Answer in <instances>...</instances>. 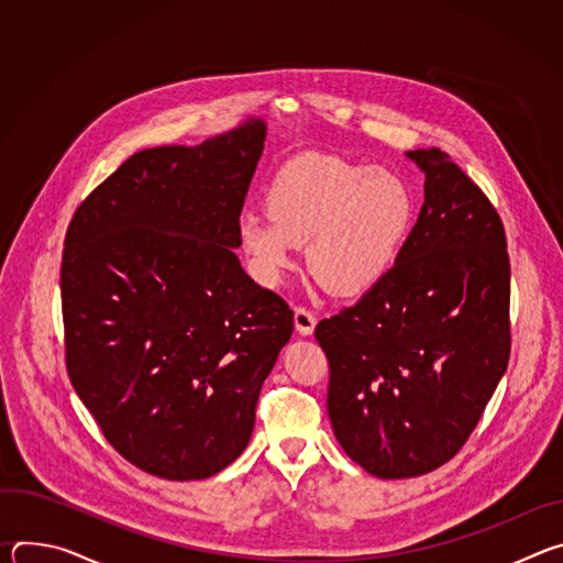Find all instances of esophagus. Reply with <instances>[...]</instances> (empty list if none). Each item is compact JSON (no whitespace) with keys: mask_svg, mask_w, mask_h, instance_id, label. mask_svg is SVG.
I'll use <instances>...</instances> for the list:
<instances>
[{"mask_svg":"<svg viewBox=\"0 0 563 563\" xmlns=\"http://www.w3.org/2000/svg\"><path fill=\"white\" fill-rule=\"evenodd\" d=\"M294 323H296L298 334L309 336L313 332V325H316V316L307 307H296L294 309Z\"/></svg>","mask_w":563,"mask_h":563,"instance_id":"34e87169","label":"esophagus"}]
</instances>
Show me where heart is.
<instances>
[{
    "label": "heart",
    "instance_id": "obj_1",
    "mask_svg": "<svg viewBox=\"0 0 563 563\" xmlns=\"http://www.w3.org/2000/svg\"><path fill=\"white\" fill-rule=\"evenodd\" d=\"M265 211L238 220V245L263 285H278L307 245L313 278L339 296L372 289L412 227L415 196L394 172L336 155H300L276 172Z\"/></svg>",
    "mask_w": 563,
    "mask_h": 563
}]
</instances>
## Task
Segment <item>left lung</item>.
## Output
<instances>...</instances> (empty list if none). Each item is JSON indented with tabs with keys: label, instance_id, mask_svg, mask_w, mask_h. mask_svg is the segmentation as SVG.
Segmentation results:
<instances>
[{
	"label": "left lung",
	"instance_id": "8db88e82",
	"mask_svg": "<svg viewBox=\"0 0 563 563\" xmlns=\"http://www.w3.org/2000/svg\"><path fill=\"white\" fill-rule=\"evenodd\" d=\"M408 155L426 202L396 263L316 325L330 363L328 412L345 454L378 478L448 463L510 358V258L488 196L441 148Z\"/></svg>",
	"mask_w": 563,
	"mask_h": 563
}]
</instances>
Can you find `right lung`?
<instances>
[{
  "label": "right lung",
  "mask_w": 563,
  "mask_h": 563,
  "mask_svg": "<svg viewBox=\"0 0 563 563\" xmlns=\"http://www.w3.org/2000/svg\"><path fill=\"white\" fill-rule=\"evenodd\" d=\"M263 142L250 120L133 153L66 229L68 378L115 452L159 478H209L240 456L294 332L289 305L233 254Z\"/></svg>",
  "instance_id": "obj_1"
}]
</instances>
